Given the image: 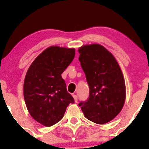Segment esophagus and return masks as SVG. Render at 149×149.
Returning a JSON list of instances; mask_svg holds the SVG:
<instances>
[{
	"instance_id": "34e87169",
	"label": "esophagus",
	"mask_w": 149,
	"mask_h": 149,
	"mask_svg": "<svg viewBox=\"0 0 149 149\" xmlns=\"http://www.w3.org/2000/svg\"><path fill=\"white\" fill-rule=\"evenodd\" d=\"M72 96H73V97H74V100L75 102L77 103V102H78V97H77V95H75V94H73Z\"/></svg>"
}]
</instances>
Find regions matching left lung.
<instances>
[{"instance_id": "8db88e82", "label": "left lung", "mask_w": 149, "mask_h": 149, "mask_svg": "<svg viewBox=\"0 0 149 149\" xmlns=\"http://www.w3.org/2000/svg\"><path fill=\"white\" fill-rule=\"evenodd\" d=\"M79 60L89 87V97L79 104L85 117L104 124L117 117L125 100V84L119 64L111 52L99 44L81 47Z\"/></svg>"}]
</instances>
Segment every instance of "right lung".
<instances>
[{
  "instance_id": "right-lung-1",
  "label": "right lung",
  "mask_w": 149,
  "mask_h": 149,
  "mask_svg": "<svg viewBox=\"0 0 149 149\" xmlns=\"http://www.w3.org/2000/svg\"><path fill=\"white\" fill-rule=\"evenodd\" d=\"M74 48L52 46L36 57L26 72L24 100L32 117L50 127L64 117L66 108L74 103L61 74L74 58Z\"/></svg>"
}]
</instances>
